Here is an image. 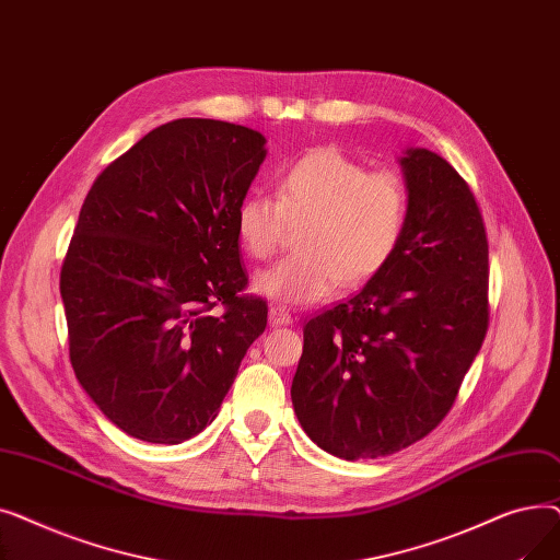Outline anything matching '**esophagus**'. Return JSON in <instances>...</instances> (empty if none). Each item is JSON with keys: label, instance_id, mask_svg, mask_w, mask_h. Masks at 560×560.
<instances>
[{"label": "esophagus", "instance_id": "obj_1", "mask_svg": "<svg viewBox=\"0 0 560 560\" xmlns=\"http://www.w3.org/2000/svg\"><path fill=\"white\" fill-rule=\"evenodd\" d=\"M270 325L272 327H288V325H292V315L288 313L285 306H281V304L270 306Z\"/></svg>", "mask_w": 560, "mask_h": 560}]
</instances>
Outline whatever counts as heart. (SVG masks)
Returning <instances> with one entry per match:
<instances>
[{"mask_svg": "<svg viewBox=\"0 0 560 560\" xmlns=\"http://www.w3.org/2000/svg\"><path fill=\"white\" fill-rule=\"evenodd\" d=\"M290 222H306L302 252L260 270L254 292L308 306L340 281L354 288L386 268L406 233L408 192L395 172H370L336 147H317L281 170L277 197L252 192L233 218L241 247L258 260L279 249Z\"/></svg>", "mask_w": 560, "mask_h": 560, "instance_id": "1", "label": "heart"}]
</instances>
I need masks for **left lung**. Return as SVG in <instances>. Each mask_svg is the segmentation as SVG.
<instances>
[{"label":"left lung","instance_id":"8db88e82","mask_svg":"<svg viewBox=\"0 0 560 560\" xmlns=\"http://www.w3.org/2000/svg\"><path fill=\"white\" fill-rule=\"evenodd\" d=\"M399 165L401 245L357 295L306 322L290 388L306 435L345 460L388 456L431 433L488 331V238L472 190L424 147Z\"/></svg>","mask_w":560,"mask_h":560}]
</instances>
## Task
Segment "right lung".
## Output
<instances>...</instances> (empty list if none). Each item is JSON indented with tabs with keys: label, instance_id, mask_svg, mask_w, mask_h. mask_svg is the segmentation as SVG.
<instances>
[{
	"label": "right lung",
	"instance_id": "add662e5",
	"mask_svg": "<svg viewBox=\"0 0 560 560\" xmlns=\"http://www.w3.org/2000/svg\"><path fill=\"white\" fill-rule=\"evenodd\" d=\"M262 159L258 131L182 117L85 195L61 268L70 361L102 413L144 443L209 427L268 325V304L241 295L233 224Z\"/></svg>",
	"mask_w": 560,
	"mask_h": 560
}]
</instances>
